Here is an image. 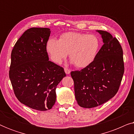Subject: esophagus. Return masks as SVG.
<instances>
[{"label":"esophagus","mask_w":134,"mask_h":134,"mask_svg":"<svg viewBox=\"0 0 134 134\" xmlns=\"http://www.w3.org/2000/svg\"><path fill=\"white\" fill-rule=\"evenodd\" d=\"M64 69H65V73L66 74H69V73L71 72L70 69H68V68H64Z\"/></svg>","instance_id":"obj_1"}]
</instances>
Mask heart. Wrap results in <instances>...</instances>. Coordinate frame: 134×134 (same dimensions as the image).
<instances>
[{"label": "heart", "mask_w": 134, "mask_h": 134, "mask_svg": "<svg viewBox=\"0 0 134 134\" xmlns=\"http://www.w3.org/2000/svg\"><path fill=\"white\" fill-rule=\"evenodd\" d=\"M100 46L99 38L95 35L70 32L61 35L59 40L49 38L46 49L54 63H61L69 53L76 67L85 68L96 58Z\"/></svg>", "instance_id": "obj_1"}]
</instances>
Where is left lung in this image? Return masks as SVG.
<instances>
[{
	"mask_svg": "<svg viewBox=\"0 0 134 134\" xmlns=\"http://www.w3.org/2000/svg\"><path fill=\"white\" fill-rule=\"evenodd\" d=\"M104 44L94 61L80 71L71 72L75 97L83 108L102 105L118 92L124 71L123 52L120 42L110 33L97 30Z\"/></svg>",
	"mask_w": 134,
	"mask_h": 134,
	"instance_id": "8db88e82",
	"label": "left lung"
}]
</instances>
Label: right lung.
I'll list each match as a JSON object with an SVG mask.
<instances>
[{"instance_id": "obj_1", "label": "right lung", "mask_w": 134, "mask_h": 134, "mask_svg": "<svg viewBox=\"0 0 134 134\" xmlns=\"http://www.w3.org/2000/svg\"><path fill=\"white\" fill-rule=\"evenodd\" d=\"M50 29H27L12 51L9 77L14 94L31 109L46 111L55 103L57 86L66 76L63 68L49 61L46 44Z\"/></svg>"}]
</instances>
